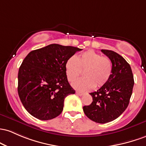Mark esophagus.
I'll return each mask as SVG.
<instances>
[{
	"label": "esophagus",
	"mask_w": 146,
	"mask_h": 146,
	"mask_svg": "<svg viewBox=\"0 0 146 146\" xmlns=\"http://www.w3.org/2000/svg\"><path fill=\"white\" fill-rule=\"evenodd\" d=\"M76 94H77V95H78V96H83V93H82V92H78V91H76Z\"/></svg>",
	"instance_id": "obj_1"
}]
</instances>
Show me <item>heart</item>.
Returning <instances> with one entry per match:
<instances>
[{
    "mask_svg": "<svg viewBox=\"0 0 146 146\" xmlns=\"http://www.w3.org/2000/svg\"><path fill=\"white\" fill-rule=\"evenodd\" d=\"M84 70L85 77L73 83L76 90L86 92L95 86L100 88L109 81L112 72V63L107 56L88 50L81 54L78 58L71 56L65 63V71L69 81L74 82L79 77Z\"/></svg>",
    "mask_w": 146,
    "mask_h": 146,
    "instance_id": "1",
    "label": "heart"
}]
</instances>
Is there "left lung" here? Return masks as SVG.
Listing matches in <instances>:
<instances>
[{
  "instance_id": "obj_1",
  "label": "left lung",
  "mask_w": 146,
  "mask_h": 146,
  "mask_svg": "<svg viewBox=\"0 0 146 146\" xmlns=\"http://www.w3.org/2000/svg\"><path fill=\"white\" fill-rule=\"evenodd\" d=\"M101 52L112 61V75L107 83L90 93L93 101L83 106V112L93 121L106 123L117 119L127 108L135 82L130 65L121 56L112 50Z\"/></svg>"
}]
</instances>
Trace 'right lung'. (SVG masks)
<instances>
[{"mask_svg": "<svg viewBox=\"0 0 146 146\" xmlns=\"http://www.w3.org/2000/svg\"><path fill=\"white\" fill-rule=\"evenodd\" d=\"M81 49L51 44L30 52L18 74V93L31 115L43 121L58 117L64 100L75 90L67 78L65 63Z\"/></svg>", "mask_w": 146, "mask_h": 146, "instance_id": "obj_1", "label": "right lung"}]
</instances>
